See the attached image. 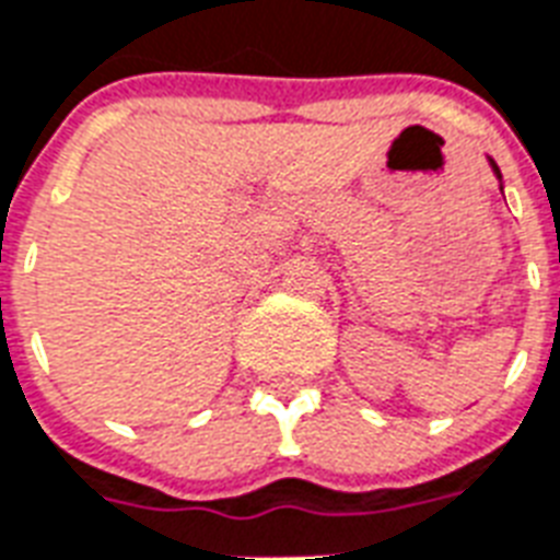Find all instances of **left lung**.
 <instances>
[{
  "instance_id": "left-lung-1",
  "label": "left lung",
  "mask_w": 560,
  "mask_h": 560,
  "mask_svg": "<svg viewBox=\"0 0 560 560\" xmlns=\"http://www.w3.org/2000/svg\"><path fill=\"white\" fill-rule=\"evenodd\" d=\"M488 163H491V168H493V175H497V180H502V175H500V166H497V163H493L491 158H488ZM502 189V186H500Z\"/></svg>"
}]
</instances>
